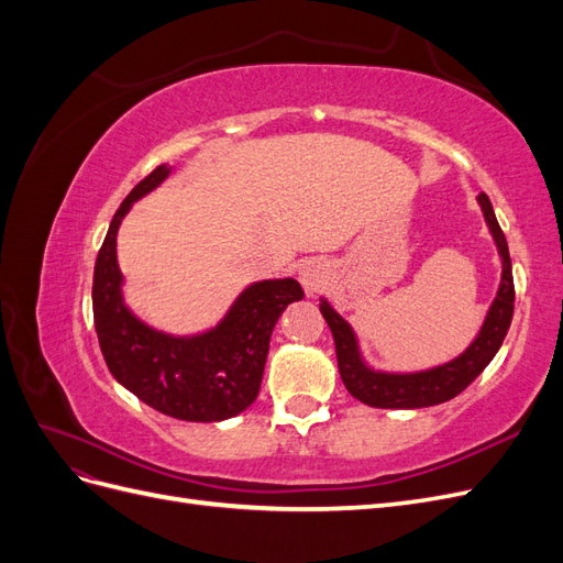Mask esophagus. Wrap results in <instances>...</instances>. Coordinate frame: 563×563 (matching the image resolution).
Listing matches in <instances>:
<instances>
[{
	"label": "esophagus",
	"mask_w": 563,
	"mask_h": 563,
	"mask_svg": "<svg viewBox=\"0 0 563 563\" xmlns=\"http://www.w3.org/2000/svg\"><path fill=\"white\" fill-rule=\"evenodd\" d=\"M298 279H300V284L305 288V294L314 296L319 288L327 286V282H329V267L323 265L321 261H314V258L312 261H305L298 267Z\"/></svg>",
	"instance_id": "obj_1"
}]
</instances>
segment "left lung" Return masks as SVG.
I'll list each match as a JSON object with an SVG mask.
<instances>
[{
  "label": "left lung",
  "mask_w": 563,
  "mask_h": 563,
  "mask_svg": "<svg viewBox=\"0 0 563 563\" xmlns=\"http://www.w3.org/2000/svg\"><path fill=\"white\" fill-rule=\"evenodd\" d=\"M476 201H479L486 225L493 234V242L498 246L503 275L498 294L490 302L479 333H476L470 347L463 354H457L455 360L413 373H391L371 368L364 362L360 340H356V333L352 331L350 323L331 308L329 300L321 298L319 310L333 333L340 378H343L347 391L354 399H360L362 404L373 408H424L444 404L457 397L460 391L479 376L500 350L515 314L512 261H509L507 240L498 225L496 213H493L490 199L482 192L476 197Z\"/></svg>",
  "instance_id": "1"
}]
</instances>
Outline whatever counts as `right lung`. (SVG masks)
<instances>
[{"instance_id":"add662e5","label":"right lung","mask_w":563,"mask_h":563,"mask_svg":"<svg viewBox=\"0 0 563 563\" xmlns=\"http://www.w3.org/2000/svg\"><path fill=\"white\" fill-rule=\"evenodd\" d=\"M168 174L172 166H157L117 209L96 258L93 323L119 385L164 416L218 422L240 416L258 397L272 329L305 294L291 277L255 282L213 329L197 335L164 333L135 317L122 294L117 232L133 201L159 187Z\"/></svg>"}]
</instances>
